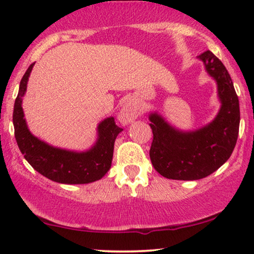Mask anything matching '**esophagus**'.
Segmentation results:
<instances>
[{"label":"esophagus","instance_id":"obj_1","mask_svg":"<svg viewBox=\"0 0 254 254\" xmlns=\"http://www.w3.org/2000/svg\"><path fill=\"white\" fill-rule=\"evenodd\" d=\"M142 109L141 104L137 102L135 98H128L126 102H125L123 109L120 111L119 114V120L123 124H129L130 121H133L134 119L140 116L142 113Z\"/></svg>","mask_w":254,"mask_h":254}]
</instances>
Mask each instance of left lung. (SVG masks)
<instances>
[{
	"mask_svg": "<svg viewBox=\"0 0 254 254\" xmlns=\"http://www.w3.org/2000/svg\"><path fill=\"white\" fill-rule=\"evenodd\" d=\"M197 59L216 82L221 107L214 120L194 130L173 127L156 111L149 114L154 134L149 155L156 171L168 179L197 180L211 175L228 161L237 142L241 113L230 75L210 51Z\"/></svg>",
	"mask_w": 254,
	"mask_h": 254,
	"instance_id": "8db88e82",
	"label": "left lung"
}]
</instances>
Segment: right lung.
Instances as JSON below:
<instances>
[{"mask_svg":"<svg viewBox=\"0 0 254 254\" xmlns=\"http://www.w3.org/2000/svg\"><path fill=\"white\" fill-rule=\"evenodd\" d=\"M33 65L27 68L20 81L12 114L15 137L24 158L40 175L60 184L76 185L102 179L112 164L114 142L123 129L117 126L113 117L106 118L97 126L96 142L84 151L53 147L34 136L27 127L22 107Z\"/></svg>","mask_w":254,"mask_h":254,"instance_id":"right-lung-1","label":"right lung"}]
</instances>
